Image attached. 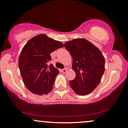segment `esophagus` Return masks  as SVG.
<instances>
[{"mask_svg":"<svg viewBox=\"0 0 128 128\" xmlns=\"http://www.w3.org/2000/svg\"><path fill=\"white\" fill-rule=\"evenodd\" d=\"M67 68H64V69H62V70H61V72H62V73H66V72H67Z\"/></svg>","mask_w":128,"mask_h":128,"instance_id":"esophagus-1","label":"esophagus"}]
</instances>
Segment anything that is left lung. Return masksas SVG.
<instances>
[{
  "label": "left lung",
  "instance_id": "left-lung-1",
  "mask_svg": "<svg viewBox=\"0 0 128 128\" xmlns=\"http://www.w3.org/2000/svg\"><path fill=\"white\" fill-rule=\"evenodd\" d=\"M64 46L73 58L72 68L76 77L70 80L72 90L79 95H86L98 86L105 72V58L102 52L86 40L76 38Z\"/></svg>",
  "mask_w": 128,
  "mask_h": 128
}]
</instances>
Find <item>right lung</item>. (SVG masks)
I'll use <instances>...</instances> for the list:
<instances>
[{
  "mask_svg": "<svg viewBox=\"0 0 128 128\" xmlns=\"http://www.w3.org/2000/svg\"><path fill=\"white\" fill-rule=\"evenodd\" d=\"M64 46L44 34L32 38L26 42L20 53L18 67L23 83L32 93L47 94L52 91L59 70L49 62L55 50Z\"/></svg>",
  "mask_w": 128,
  "mask_h": 128,
  "instance_id": "1",
  "label": "right lung"
}]
</instances>
